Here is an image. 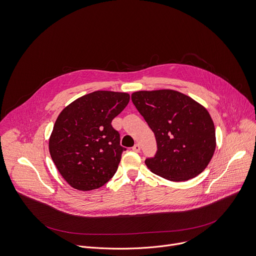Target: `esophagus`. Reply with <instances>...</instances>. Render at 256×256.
Wrapping results in <instances>:
<instances>
[{"label": "esophagus", "mask_w": 256, "mask_h": 256, "mask_svg": "<svg viewBox=\"0 0 256 256\" xmlns=\"http://www.w3.org/2000/svg\"><path fill=\"white\" fill-rule=\"evenodd\" d=\"M132 150L135 152H140V146L138 144H136L133 148H132Z\"/></svg>", "instance_id": "obj_1"}]
</instances>
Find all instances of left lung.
I'll list each match as a JSON object with an SVG mask.
<instances>
[{"mask_svg":"<svg viewBox=\"0 0 256 256\" xmlns=\"http://www.w3.org/2000/svg\"><path fill=\"white\" fill-rule=\"evenodd\" d=\"M131 98L156 135L158 152L146 160L150 171L174 182L187 181L202 173L216 146L208 110L173 90H140Z\"/></svg>","mask_w":256,"mask_h":256,"instance_id":"8db88e82","label":"left lung"}]
</instances>
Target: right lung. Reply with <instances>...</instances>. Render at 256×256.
<instances>
[{
  "mask_svg": "<svg viewBox=\"0 0 256 256\" xmlns=\"http://www.w3.org/2000/svg\"><path fill=\"white\" fill-rule=\"evenodd\" d=\"M129 100L127 92L96 90L78 98L59 114L48 150L59 173L74 189H98L117 172L125 148L110 123Z\"/></svg>",
  "mask_w": 256,
  "mask_h": 256,
  "instance_id": "add662e5",
  "label": "right lung"
}]
</instances>
